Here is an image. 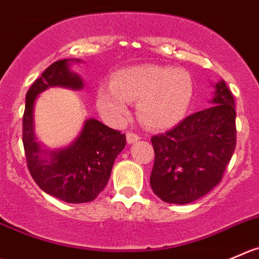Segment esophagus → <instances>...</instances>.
<instances>
[{"label": "esophagus", "instance_id": "1", "mask_svg": "<svg viewBox=\"0 0 259 259\" xmlns=\"http://www.w3.org/2000/svg\"><path fill=\"white\" fill-rule=\"evenodd\" d=\"M139 139H140V137L138 134H135V133H132V132L126 133V142H127V144H133V143L138 142V140H139Z\"/></svg>", "mask_w": 259, "mask_h": 259}]
</instances>
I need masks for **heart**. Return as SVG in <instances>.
Segmentation results:
<instances>
[{"instance_id": "1", "label": "heart", "mask_w": 259, "mask_h": 259, "mask_svg": "<svg viewBox=\"0 0 259 259\" xmlns=\"http://www.w3.org/2000/svg\"><path fill=\"white\" fill-rule=\"evenodd\" d=\"M193 91V79L185 69L148 64L115 73L111 86L99 89L96 104L109 121L119 124L129 115V102L138 101L140 121L150 129L164 130L182 121Z\"/></svg>"}]
</instances>
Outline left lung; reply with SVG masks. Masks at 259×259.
I'll list each match as a JSON object with an SVG mask.
<instances>
[{
    "label": "left lung",
    "mask_w": 259,
    "mask_h": 259,
    "mask_svg": "<svg viewBox=\"0 0 259 259\" xmlns=\"http://www.w3.org/2000/svg\"><path fill=\"white\" fill-rule=\"evenodd\" d=\"M214 89L209 109L152 138L150 186L162 201L185 205L205 196L222 181L232 159L237 144L234 99L223 79Z\"/></svg>",
    "instance_id": "obj_1"
}]
</instances>
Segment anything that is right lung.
I'll list each match as a JSON object with an SVG mask.
<instances>
[{"instance_id":"add662e5","label":"right lung","mask_w":259,"mask_h":259,"mask_svg":"<svg viewBox=\"0 0 259 259\" xmlns=\"http://www.w3.org/2000/svg\"><path fill=\"white\" fill-rule=\"evenodd\" d=\"M81 62L71 58L48 67L27 91L22 119V143L30 175L44 192L68 204L90 202L99 196L126 144L124 134L96 119H87L78 137L64 148L50 150L37 139L34 119L37 96L50 87L83 90V79L71 69L73 63Z\"/></svg>"}]
</instances>
